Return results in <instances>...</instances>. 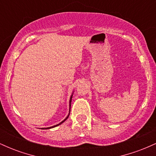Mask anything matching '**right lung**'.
I'll use <instances>...</instances> for the list:
<instances>
[{"instance_id":"obj_1","label":"right lung","mask_w":156,"mask_h":156,"mask_svg":"<svg viewBox=\"0 0 156 156\" xmlns=\"http://www.w3.org/2000/svg\"><path fill=\"white\" fill-rule=\"evenodd\" d=\"M72 98H73V94H72V95H71V97H70V99H69V114H68V115H67V117H66L65 119H64L63 121H62V122H61L59 123V124H58V125H53V126H52V127H49V128H42V129H50V128H55V127L58 126V125H59L62 124V123H63L65 121L66 119H67L68 117H69V113H70V107H71V101H72Z\"/></svg>"}]
</instances>
